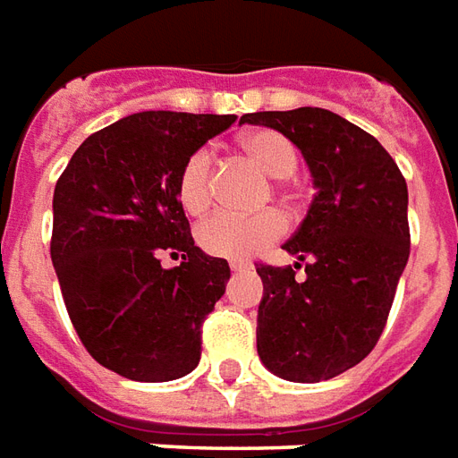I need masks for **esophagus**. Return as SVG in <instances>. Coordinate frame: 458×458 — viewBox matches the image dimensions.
I'll return each instance as SVG.
<instances>
[{
	"mask_svg": "<svg viewBox=\"0 0 458 458\" xmlns=\"http://www.w3.org/2000/svg\"><path fill=\"white\" fill-rule=\"evenodd\" d=\"M229 269L234 271V274H239V271L251 269V264H249V261H232V264H229Z\"/></svg>",
	"mask_w": 458,
	"mask_h": 458,
	"instance_id": "obj_1",
	"label": "esophagus"
}]
</instances>
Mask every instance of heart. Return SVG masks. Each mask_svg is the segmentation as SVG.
Here are the masks:
<instances>
[{"mask_svg": "<svg viewBox=\"0 0 458 458\" xmlns=\"http://www.w3.org/2000/svg\"><path fill=\"white\" fill-rule=\"evenodd\" d=\"M239 149L244 151L249 162H254L261 172L271 179H289L299 166V154L289 139L259 129L242 137ZM176 197L187 214L199 216L209 209L214 201V174H211V154L207 149H197L187 162L182 164ZM286 232V222L279 211H259L251 216L239 214H214L207 222L199 224L197 242L211 257L222 259H247L257 254L271 242H276Z\"/></svg>", "mask_w": 458, "mask_h": 458, "instance_id": "obj_1", "label": "heart"}]
</instances>
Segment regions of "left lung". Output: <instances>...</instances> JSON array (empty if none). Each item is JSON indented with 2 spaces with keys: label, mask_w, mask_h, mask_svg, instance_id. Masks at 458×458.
I'll return each instance as SVG.
<instances>
[{
  "label": "left lung",
  "mask_w": 458,
  "mask_h": 458,
  "mask_svg": "<svg viewBox=\"0 0 458 458\" xmlns=\"http://www.w3.org/2000/svg\"><path fill=\"white\" fill-rule=\"evenodd\" d=\"M301 151L314 201L284 249L294 267L259 264L257 352L279 379L317 384L356 367L379 342L409 261V191L377 139L319 106L244 114ZM305 267L308 276L295 279Z\"/></svg>",
  "instance_id": "8db88e82"
}]
</instances>
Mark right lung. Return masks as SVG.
Instances as JSON below:
<instances>
[{
    "instance_id": "obj_1",
    "label": "right lung",
    "mask_w": 458,
    "mask_h": 458,
    "mask_svg": "<svg viewBox=\"0 0 458 458\" xmlns=\"http://www.w3.org/2000/svg\"><path fill=\"white\" fill-rule=\"evenodd\" d=\"M234 114L139 112L81 141L55 187L52 264L69 319L102 367L172 381L201 359V324L232 276L194 247L176 197L182 164ZM162 250L182 254L172 270Z\"/></svg>"
}]
</instances>
